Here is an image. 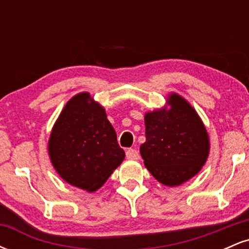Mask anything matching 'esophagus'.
Returning a JSON list of instances; mask_svg holds the SVG:
<instances>
[{
  "label": "esophagus",
  "instance_id": "esophagus-1",
  "mask_svg": "<svg viewBox=\"0 0 249 249\" xmlns=\"http://www.w3.org/2000/svg\"><path fill=\"white\" fill-rule=\"evenodd\" d=\"M126 157L128 159H138L139 153H138V151L134 150V148H128V150L126 151Z\"/></svg>",
  "mask_w": 249,
  "mask_h": 249
}]
</instances>
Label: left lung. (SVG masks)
<instances>
[{
  "mask_svg": "<svg viewBox=\"0 0 249 249\" xmlns=\"http://www.w3.org/2000/svg\"><path fill=\"white\" fill-rule=\"evenodd\" d=\"M167 104L145 113L146 142L141 154L150 173L166 186H178L201 170L210 153L206 127L181 96L171 93Z\"/></svg>",
  "mask_w": 249,
  "mask_h": 249,
  "instance_id": "1",
  "label": "left lung"
}]
</instances>
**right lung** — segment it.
<instances>
[{"label":"right lung","mask_w":249,"mask_h":249,"mask_svg":"<svg viewBox=\"0 0 249 249\" xmlns=\"http://www.w3.org/2000/svg\"><path fill=\"white\" fill-rule=\"evenodd\" d=\"M48 150L57 173L88 192L102 187L125 158L105 108L88 92L67 103L51 131Z\"/></svg>","instance_id":"add662e5"}]
</instances>
